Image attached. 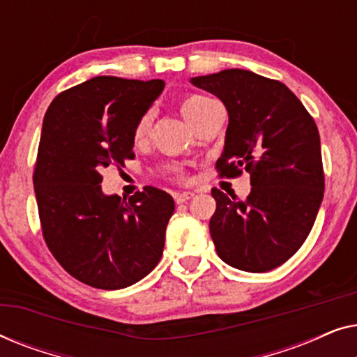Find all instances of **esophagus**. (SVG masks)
<instances>
[{"instance_id": "1", "label": "esophagus", "mask_w": 357, "mask_h": 357, "mask_svg": "<svg viewBox=\"0 0 357 357\" xmlns=\"http://www.w3.org/2000/svg\"><path fill=\"white\" fill-rule=\"evenodd\" d=\"M195 197L193 192H183V193H177L175 195V202L177 204H182L185 202H188V199H192Z\"/></svg>"}]
</instances>
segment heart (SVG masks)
<instances>
[{"mask_svg":"<svg viewBox=\"0 0 357 357\" xmlns=\"http://www.w3.org/2000/svg\"><path fill=\"white\" fill-rule=\"evenodd\" d=\"M214 100L209 99V97H204L202 94H187L180 99V110H182V115L187 119L190 125H195L197 121L204 115V112L208 110V107L213 104ZM151 125H153V112L148 110L144 114L139 115V119L136 120L133 126V141L136 144L143 143V141L148 138Z\"/></svg>","mask_w":357,"mask_h":357,"instance_id":"1","label":"heart"}]
</instances>
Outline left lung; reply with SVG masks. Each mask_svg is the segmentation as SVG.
I'll return each instance as SVG.
<instances>
[{
  "instance_id": "1",
  "label": "left lung",
  "mask_w": 357,
  "mask_h": 357,
  "mask_svg": "<svg viewBox=\"0 0 357 357\" xmlns=\"http://www.w3.org/2000/svg\"><path fill=\"white\" fill-rule=\"evenodd\" d=\"M226 105V143L219 177L250 174L247 199L213 188L209 232L222 261L265 273L299 250L324 199L320 135L302 102L276 79L247 70L192 77Z\"/></svg>"
}]
</instances>
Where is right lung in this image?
Here are the masks:
<instances>
[{
  "mask_svg": "<svg viewBox=\"0 0 357 357\" xmlns=\"http://www.w3.org/2000/svg\"><path fill=\"white\" fill-rule=\"evenodd\" d=\"M164 81L97 76L58 94L48 107L33 169L45 243L77 281L123 289L162 257L174 198L144 187L128 199L102 193V170L133 159V126Z\"/></svg>",
  "mask_w": 357,
  "mask_h": 357,
  "instance_id": "add662e5",
  "label": "right lung"
}]
</instances>
